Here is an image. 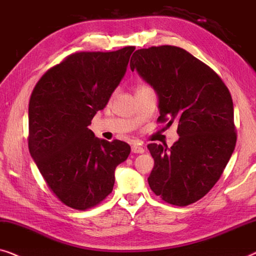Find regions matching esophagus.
Here are the masks:
<instances>
[{
	"label": "esophagus",
	"instance_id": "34e87169",
	"mask_svg": "<svg viewBox=\"0 0 256 256\" xmlns=\"http://www.w3.org/2000/svg\"><path fill=\"white\" fill-rule=\"evenodd\" d=\"M131 150H132V153H139V154H142V153H144V147H142L140 145H136V144H134V145H132V147H131Z\"/></svg>",
	"mask_w": 256,
	"mask_h": 256
}]
</instances>
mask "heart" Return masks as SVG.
<instances>
[{
  "label": "heart",
  "instance_id": "heart-1",
  "mask_svg": "<svg viewBox=\"0 0 256 256\" xmlns=\"http://www.w3.org/2000/svg\"><path fill=\"white\" fill-rule=\"evenodd\" d=\"M142 87H144V86H142ZM139 88H140V87H139Z\"/></svg>",
  "mask_w": 256,
  "mask_h": 256
}]
</instances>
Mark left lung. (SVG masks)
Returning <instances> with one entry per match:
<instances>
[{
    "label": "left lung",
    "instance_id": "obj_1",
    "mask_svg": "<svg viewBox=\"0 0 256 256\" xmlns=\"http://www.w3.org/2000/svg\"><path fill=\"white\" fill-rule=\"evenodd\" d=\"M159 97V123L178 122L170 148L150 144L148 184L166 203L186 206L210 192L236 142L231 94L216 72L178 46L138 50L130 61Z\"/></svg>",
    "mask_w": 256,
    "mask_h": 256
}]
</instances>
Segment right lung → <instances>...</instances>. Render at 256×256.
Segmentation results:
<instances>
[{
  "label": "right lung",
  "mask_w": 256,
  "mask_h": 256,
  "mask_svg": "<svg viewBox=\"0 0 256 256\" xmlns=\"http://www.w3.org/2000/svg\"><path fill=\"white\" fill-rule=\"evenodd\" d=\"M134 46L76 52L50 68L28 102V150L50 190L78 211L98 205L114 189V169L131 147L96 138L88 126L123 78Z\"/></svg>",
  "instance_id": "right-lung-1"
}]
</instances>
